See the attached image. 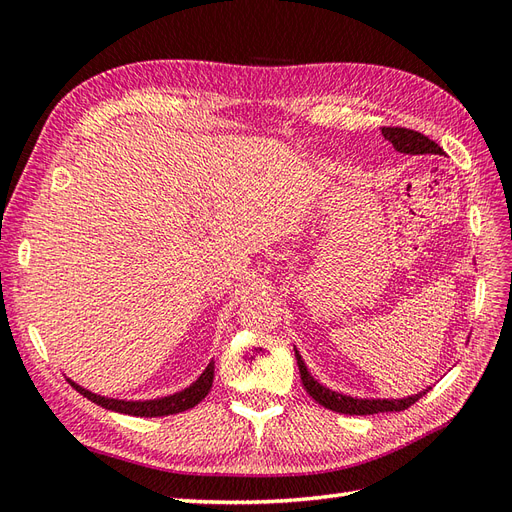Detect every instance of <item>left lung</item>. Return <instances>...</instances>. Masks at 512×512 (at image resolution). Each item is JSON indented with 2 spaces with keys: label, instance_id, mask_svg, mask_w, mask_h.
Instances as JSON below:
<instances>
[{
  "label": "left lung",
  "instance_id": "obj_1",
  "mask_svg": "<svg viewBox=\"0 0 512 512\" xmlns=\"http://www.w3.org/2000/svg\"><path fill=\"white\" fill-rule=\"evenodd\" d=\"M383 136L393 144V149L400 153H413V155H443V149L435 140H430L428 136L419 134L415 129H406V127H383ZM296 363L300 370V381H303L305 389L309 396L320 402L326 409H331L335 413H344V415H372V413H393V411H404L409 409L411 404H415L424 393H415L411 398L404 400H359V398H350L342 396V393L331 391L322 387L318 381H313V376L307 372L305 361L300 359L298 350H296Z\"/></svg>",
  "mask_w": 512,
  "mask_h": 512
}]
</instances>
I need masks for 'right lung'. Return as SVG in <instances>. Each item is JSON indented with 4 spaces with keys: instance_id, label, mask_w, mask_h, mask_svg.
I'll list each match as a JSON object with an SVG mask.
<instances>
[{
    "instance_id": "add662e5",
    "label": "right lung",
    "mask_w": 512,
    "mask_h": 512,
    "mask_svg": "<svg viewBox=\"0 0 512 512\" xmlns=\"http://www.w3.org/2000/svg\"><path fill=\"white\" fill-rule=\"evenodd\" d=\"M69 383L77 391H80L84 398L103 406V409L125 413V415H136V417H162V415H175V413H181V411H188L207 396L209 389H212V383H214V361L207 365L205 372L199 378H196V383H192L188 389L173 393V396L157 398V400H144V402H127V400L103 398V396H97V393H90L88 389H84L80 385H75L73 381H69Z\"/></svg>"
}]
</instances>
